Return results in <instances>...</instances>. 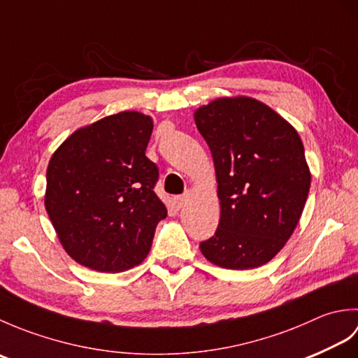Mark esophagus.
I'll return each instance as SVG.
<instances>
[{"label": "esophagus", "mask_w": 358, "mask_h": 358, "mask_svg": "<svg viewBox=\"0 0 358 358\" xmlns=\"http://www.w3.org/2000/svg\"><path fill=\"white\" fill-rule=\"evenodd\" d=\"M175 206H177V209H181L185 206V204L187 203V194H183V195H178L175 196Z\"/></svg>", "instance_id": "34e87169"}]
</instances>
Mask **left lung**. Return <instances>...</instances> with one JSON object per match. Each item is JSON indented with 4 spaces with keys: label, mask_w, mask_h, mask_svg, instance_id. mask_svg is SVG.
Instances as JSON below:
<instances>
[{
    "label": "left lung",
    "mask_w": 358,
    "mask_h": 358,
    "mask_svg": "<svg viewBox=\"0 0 358 358\" xmlns=\"http://www.w3.org/2000/svg\"><path fill=\"white\" fill-rule=\"evenodd\" d=\"M214 158L220 223L200 250L227 269H252L291 237L309 194L310 173L295 129L248 96L218 98L195 112Z\"/></svg>",
    "instance_id": "1"
}]
</instances>
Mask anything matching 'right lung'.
Wrapping results in <instances>:
<instances>
[{"label": "right lung", "instance_id": "obj_1", "mask_svg": "<svg viewBox=\"0 0 358 358\" xmlns=\"http://www.w3.org/2000/svg\"><path fill=\"white\" fill-rule=\"evenodd\" d=\"M154 123L120 112L78 129L52 155L45 210L66 252L100 272H121L149 254L167 210L146 157Z\"/></svg>", "mask_w": 358, "mask_h": 358}]
</instances>
